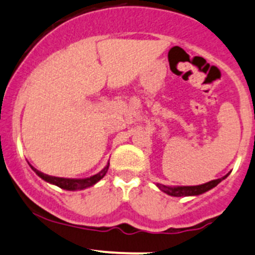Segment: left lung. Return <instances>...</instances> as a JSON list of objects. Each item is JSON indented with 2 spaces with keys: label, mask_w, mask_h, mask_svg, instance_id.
<instances>
[{
  "label": "left lung",
  "mask_w": 255,
  "mask_h": 255,
  "mask_svg": "<svg viewBox=\"0 0 255 255\" xmlns=\"http://www.w3.org/2000/svg\"><path fill=\"white\" fill-rule=\"evenodd\" d=\"M230 175V172L227 175L218 179H214V181L206 182L204 184H199V186H165V184L156 183L157 188L160 191H162L166 194L171 195V197H194V195L203 194V193L210 191L214 187H216L221 181H224L227 176Z\"/></svg>",
  "instance_id": "obj_1"
}]
</instances>
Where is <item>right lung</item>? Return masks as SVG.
<instances>
[{"label":"right lung","instance_id":"right-lung-1","mask_svg":"<svg viewBox=\"0 0 255 255\" xmlns=\"http://www.w3.org/2000/svg\"><path fill=\"white\" fill-rule=\"evenodd\" d=\"M29 166H30L31 170H33L34 172L40 177V178L49 182L51 184H55V186L60 187V188L62 189H66V191H82V189H85L88 188V187H92L94 184H96L104 176L106 175L107 170H109L110 162H107V165L100 171V172L96 173V175L94 176L87 177V178H63V177L49 176L46 175V173L40 172L39 170H36L35 167H33L30 163H29Z\"/></svg>","mask_w":255,"mask_h":255}]
</instances>
